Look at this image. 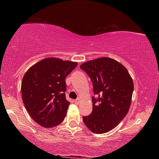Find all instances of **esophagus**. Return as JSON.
Here are the masks:
<instances>
[{
  "label": "esophagus",
  "mask_w": 159,
  "mask_h": 159,
  "mask_svg": "<svg viewBox=\"0 0 159 159\" xmlns=\"http://www.w3.org/2000/svg\"><path fill=\"white\" fill-rule=\"evenodd\" d=\"M74 102H75V103H76V104H79V102H80V99H79V98H78V99H76V100H75Z\"/></svg>",
  "instance_id": "obj_1"
}]
</instances>
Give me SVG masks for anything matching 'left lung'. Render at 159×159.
<instances>
[{"mask_svg": "<svg viewBox=\"0 0 159 159\" xmlns=\"http://www.w3.org/2000/svg\"><path fill=\"white\" fill-rule=\"evenodd\" d=\"M93 83V111L83 116L85 125L94 133L102 134L117 126L130 108L134 90L133 79L125 67L109 57L82 64Z\"/></svg>", "mask_w": 159, "mask_h": 159, "instance_id": "left-lung-1", "label": "left lung"}]
</instances>
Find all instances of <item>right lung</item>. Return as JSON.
Segmentation results:
<instances>
[{
  "label": "right lung",
  "instance_id": "obj_1",
  "mask_svg": "<svg viewBox=\"0 0 159 159\" xmlns=\"http://www.w3.org/2000/svg\"><path fill=\"white\" fill-rule=\"evenodd\" d=\"M77 65L51 57L39 61L26 72L21 87L23 102L40 125L52 128L64 120L70 104L65 96V79Z\"/></svg>",
  "mask_w": 159,
  "mask_h": 159
}]
</instances>
